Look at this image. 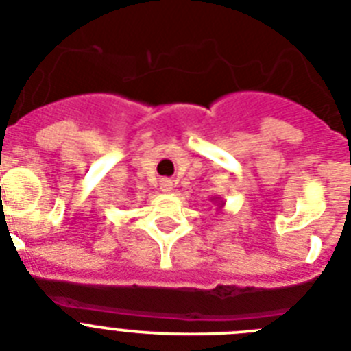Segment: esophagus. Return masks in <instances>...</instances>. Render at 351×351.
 I'll return each mask as SVG.
<instances>
[{"instance_id": "34e87169", "label": "esophagus", "mask_w": 351, "mask_h": 351, "mask_svg": "<svg viewBox=\"0 0 351 351\" xmlns=\"http://www.w3.org/2000/svg\"><path fill=\"white\" fill-rule=\"evenodd\" d=\"M160 191L162 193H171V191H173V182H171L169 178H162Z\"/></svg>"}]
</instances>
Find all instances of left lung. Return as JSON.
Masks as SVG:
<instances>
[{"label": "left lung", "instance_id": "obj_1", "mask_svg": "<svg viewBox=\"0 0 351 351\" xmlns=\"http://www.w3.org/2000/svg\"><path fill=\"white\" fill-rule=\"evenodd\" d=\"M210 202L214 203V205H217V207H219V210H223V207H225V202H223L221 198H217V196H212Z\"/></svg>", "mask_w": 351, "mask_h": 351}]
</instances>
